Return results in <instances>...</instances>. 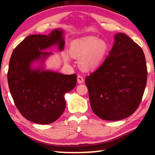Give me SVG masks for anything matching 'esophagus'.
<instances>
[{"label": "esophagus", "mask_w": 155, "mask_h": 155, "mask_svg": "<svg viewBox=\"0 0 155 155\" xmlns=\"http://www.w3.org/2000/svg\"><path fill=\"white\" fill-rule=\"evenodd\" d=\"M78 82L79 84H80V83H82V82H84V78L82 77V75H78Z\"/></svg>", "instance_id": "34e87169"}]
</instances>
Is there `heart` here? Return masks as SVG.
<instances>
[{
	"instance_id": "1",
	"label": "heart",
	"mask_w": 155,
	"mask_h": 155,
	"mask_svg": "<svg viewBox=\"0 0 155 155\" xmlns=\"http://www.w3.org/2000/svg\"><path fill=\"white\" fill-rule=\"evenodd\" d=\"M107 44L94 37H87L74 41L70 54L74 58H80V66L84 70L94 68L105 58Z\"/></svg>"
}]
</instances>
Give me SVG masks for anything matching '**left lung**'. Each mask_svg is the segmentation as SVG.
<instances>
[{
    "label": "left lung",
    "instance_id": "1",
    "mask_svg": "<svg viewBox=\"0 0 155 155\" xmlns=\"http://www.w3.org/2000/svg\"><path fill=\"white\" fill-rule=\"evenodd\" d=\"M113 47L98 69L85 78L90 104L101 119L118 120L134 113L147 83L145 54L138 44L116 34Z\"/></svg>",
    "mask_w": 155,
    "mask_h": 155
}]
</instances>
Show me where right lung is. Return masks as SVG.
Returning a JSON list of instances; mask_svg holds the SVG:
<instances>
[{"mask_svg": "<svg viewBox=\"0 0 155 155\" xmlns=\"http://www.w3.org/2000/svg\"><path fill=\"white\" fill-rule=\"evenodd\" d=\"M63 31L58 29L48 35H32L20 42L12 53L8 71V82L14 103L20 114L31 122L48 124L56 121L64 111V94L77 83L76 74L32 70L34 61L44 60L51 52L41 50L58 45L62 51Z\"/></svg>", "mask_w": 155, "mask_h": 155, "instance_id": "right-lung-1", "label": "right lung"}]
</instances>
